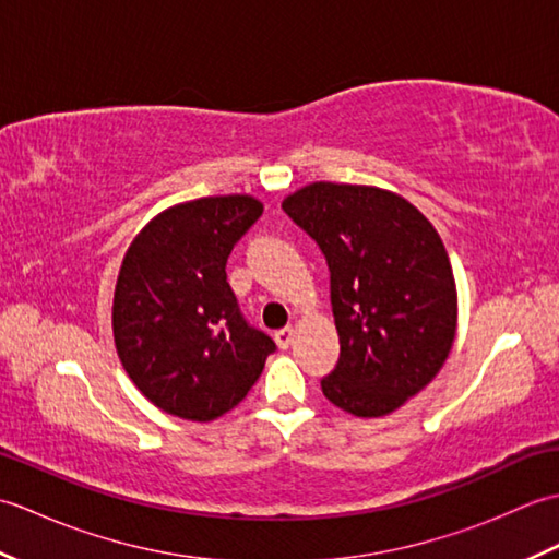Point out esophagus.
<instances>
[{"mask_svg": "<svg viewBox=\"0 0 559 559\" xmlns=\"http://www.w3.org/2000/svg\"><path fill=\"white\" fill-rule=\"evenodd\" d=\"M273 336H276V343H278V346H281V348H288V346H290V343H293V336H295V331H293V326H283V329H278V331H276V334H273Z\"/></svg>", "mask_w": 559, "mask_h": 559, "instance_id": "obj_1", "label": "esophagus"}]
</instances>
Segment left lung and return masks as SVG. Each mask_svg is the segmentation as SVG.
<instances>
[{
    "label": "left lung",
    "instance_id": "left-lung-1",
    "mask_svg": "<svg viewBox=\"0 0 559 559\" xmlns=\"http://www.w3.org/2000/svg\"><path fill=\"white\" fill-rule=\"evenodd\" d=\"M331 273L341 355L324 396L358 418L403 406L442 370L456 336V283L432 223L365 185L312 182L283 199Z\"/></svg>",
    "mask_w": 559,
    "mask_h": 559
}]
</instances>
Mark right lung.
Wrapping results in <instances>:
<instances>
[{
  "label": "right lung",
  "instance_id": "add662e5",
  "mask_svg": "<svg viewBox=\"0 0 559 559\" xmlns=\"http://www.w3.org/2000/svg\"><path fill=\"white\" fill-rule=\"evenodd\" d=\"M261 211L247 194L185 201L158 213L122 259L112 300L117 355L141 394L177 418H221L276 350L247 324L225 273Z\"/></svg>",
  "mask_w": 559,
  "mask_h": 559
}]
</instances>
